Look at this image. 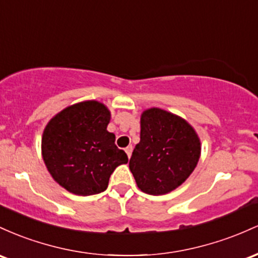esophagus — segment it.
<instances>
[{"label": "esophagus", "instance_id": "esophagus-1", "mask_svg": "<svg viewBox=\"0 0 258 258\" xmlns=\"http://www.w3.org/2000/svg\"><path fill=\"white\" fill-rule=\"evenodd\" d=\"M125 152H126V155H128V157L130 158V156H132V152H133V146H132V145H129L128 147H125Z\"/></svg>", "mask_w": 258, "mask_h": 258}]
</instances>
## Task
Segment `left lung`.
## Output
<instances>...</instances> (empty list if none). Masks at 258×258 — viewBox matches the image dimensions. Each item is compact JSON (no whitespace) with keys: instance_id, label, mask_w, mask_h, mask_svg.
Returning <instances> with one entry per match:
<instances>
[{"instance_id":"8db88e82","label":"left lung","mask_w":258,"mask_h":258,"mask_svg":"<svg viewBox=\"0 0 258 258\" xmlns=\"http://www.w3.org/2000/svg\"><path fill=\"white\" fill-rule=\"evenodd\" d=\"M200 153V140L189 123L151 108L141 115L140 143L133 151L129 168L141 191L164 195L189 178Z\"/></svg>"}]
</instances>
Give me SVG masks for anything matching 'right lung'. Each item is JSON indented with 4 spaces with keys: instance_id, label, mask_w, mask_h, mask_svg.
<instances>
[{
    "instance_id": "right-lung-1",
    "label": "right lung",
    "mask_w": 258,
    "mask_h": 258,
    "mask_svg": "<svg viewBox=\"0 0 258 258\" xmlns=\"http://www.w3.org/2000/svg\"><path fill=\"white\" fill-rule=\"evenodd\" d=\"M111 113L97 101L67 107L42 135V157L52 178L68 191L90 196L105 191L109 176L128 156L107 132Z\"/></svg>"
}]
</instances>
